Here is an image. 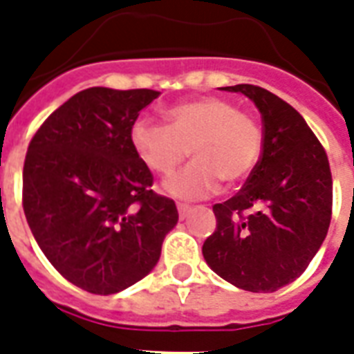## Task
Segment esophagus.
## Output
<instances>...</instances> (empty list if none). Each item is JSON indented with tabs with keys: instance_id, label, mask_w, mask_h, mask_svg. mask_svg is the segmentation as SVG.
<instances>
[{
	"instance_id": "1",
	"label": "esophagus",
	"mask_w": 354,
	"mask_h": 354,
	"mask_svg": "<svg viewBox=\"0 0 354 354\" xmlns=\"http://www.w3.org/2000/svg\"><path fill=\"white\" fill-rule=\"evenodd\" d=\"M189 211H191V205L178 204V213H180V218H182V221L189 215Z\"/></svg>"
}]
</instances>
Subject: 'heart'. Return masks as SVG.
<instances>
[{
  "mask_svg": "<svg viewBox=\"0 0 354 354\" xmlns=\"http://www.w3.org/2000/svg\"><path fill=\"white\" fill-rule=\"evenodd\" d=\"M165 119L167 127L147 118L136 119L130 141L145 165L158 174L174 171L191 150L193 163L163 185L172 196L204 198L215 193L221 182H244L257 165L263 147L261 128L232 101L198 97L169 108Z\"/></svg>",
  "mask_w": 354,
  "mask_h": 354,
  "instance_id": "b5f03b06",
  "label": "heart"
}]
</instances>
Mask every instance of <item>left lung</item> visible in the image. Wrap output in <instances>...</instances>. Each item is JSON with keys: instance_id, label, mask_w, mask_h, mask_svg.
Listing matches in <instances>:
<instances>
[{"instance_id": "8db88e82", "label": "left lung", "mask_w": 354, "mask_h": 354, "mask_svg": "<svg viewBox=\"0 0 354 354\" xmlns=\"http://www.w3.org/2000/svg\"><path fill=\"white\" fill-rule=\"evenodd\" d=\"M246 95L263 118V152L244 187L213 205L216 230L202 246L222 279L248 292H275L305 272L324 244L333 176L324 147L294 108L252 84L221 88Z\"/></svg>"}]
</instances>
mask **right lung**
<instances>
[{"mask_svg":"<svg viewBox=\"0 0 354 354\" xmlns=\"http://www.w3.org/2000/svg\"><path fill=\"white\" fill-rule=\"evenodd\" d=\"M154 90L88 88L44 121L24 165V211L60 274L91 294H115L150 274L176 204L152 191L130 141Z\"/></svg>","mask_w":354,"mask_h":354,"instance_id":"right-lung-1","label":"right lung"}]
</instances>
